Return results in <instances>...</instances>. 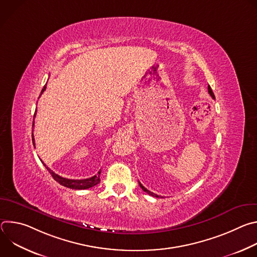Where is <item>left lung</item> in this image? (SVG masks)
<instances>
[{
  "label": "left lung",
  "instance_id": "left-lung-1",
  "mask_svg": "<svg viewBox=\"0 0 257 257\" xmlns=\"http://www.w3.org/2000/svg\"><path fill=\"white\" fill-rule=\"evenodd\" d=\"M207 88H208V93H209V94H210V96H211V97H212V98L214 99L215 97H214V94H213V92H212V90H211L210 86L208 85V87H207ZM139 186L141 187V189H142V190H143L144 192H146V193H148V194H150V195H152V196H155V197H161V196H159V195L155 194L154 192H151L150 190H148V189H146V188H145V187H144V186H143V185L141 184V183H140V182H139Z\"/></svg>",
  "mask_w": 257,
  "mask_h": 257
}]
</instances>
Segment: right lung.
Wrapping results in <instances>:
<instances>
[{
	"label": "right lung",
	"mask_w": 257,
	"mask_h": 257,
	"mask_svg": "<svg viewBox=\"0 0 257 257\" xmlns=\"http://www.w3.org/2000/svg\"><path fill=\"white\" fill-rule=\"evenodd\" d=\"M47 88V84L44 86V88L42 89V92H41V95L43 94V92L46 90ZM36 115V111L34 113V116L35 117ZM34 126V121L32 123V127ZM32 142H33V146L35 148V143H34V138H33V133H32ZM44 164V163H43ZM45 165V164H44ZM45 167L49 170L50 174L52 175V177L59 183V184H61L62 186H65L67 188H70V189H76V190H82V189H88L90 187H93L95 185H97L98 183L100 182L99 180V175H100V171L98 172L97 175H94L93 177L91 178H88V179H82V180H73V179H67V178H63L57 174H55L51 169H49L46 165Z\"/></svg>",
	"instance_id": "right-lung-1"
}]
</instances>
